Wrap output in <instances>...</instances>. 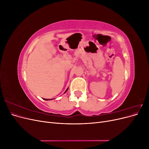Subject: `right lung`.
Instances as JSON below:
<instances>
[{"instance_id": "right-lung-1", "label": "right lung", "mask_w": 149, "mask_h": 149, "mask_svg": "<svg viewBox=\"0 0 149 149\" xmlns=\"http://www.w3.org/2000/svg\"><path fill=\"white\" fill-rule=\"evenodd\" d=\"M68 88H67V89L66 90V91H65V93L68 91ZM43 100H46V101H48V100H48V99H43Z\"/></svg>"}]
</instances>
